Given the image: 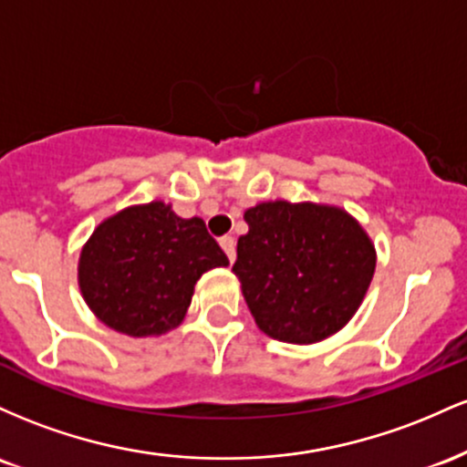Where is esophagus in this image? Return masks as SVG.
<instances>
[{
  "mask_svg": "<svg viewBox=\"0 0 467 467\" xmlns=\"http://www.w3.org/2000/svg\"><path fill=\"white\" fill-rule=\"evenodd\" d=\"M220 247H223L224 254H227L229 262L235 260V240L232 235H223V238H220Z\"/></svg>",
  "mask_w": 467,
  "mask_h": 467,
  "instance_id": "34e87169",
  "label": "esophagus"
}]
</instances>
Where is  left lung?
<instances>
[{
    "label": "left lung",
    "mask_w": 467,
    "mask_h": 467,
    "mask_svg": "<svg viewBox=\"0 0 467 467\" xmlns=\"http://www.w3.org/2000/svg\"><path fill=\"white\" fill-rule=\"evenodd\" d=\"M234 274L260 331L289 344L337 333L364 300L375 247L344 209L260 202L244 212Z\"/></svg>",
    "instance_id": "left-lung-1"
}]
</instances>
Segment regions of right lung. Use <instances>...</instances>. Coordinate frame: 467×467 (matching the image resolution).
Returning a JSON list of instances; mask_svg holds the SVG:
<instances>
[{"label": "right lung", "mask_w": 467, "mask_h": 467, "mask_svg": "<svg viewBox=\"0 0 467 467\" xmlns=\"http://www.w3.org/2000/svg\"><path fill=\"white\" fill-rule=\"evenodd\" d=\"M229 260L201 218L154 201L103 220L78 258L92 313L130 337L163 335L185 317L198 277Z\"/></svg>", "instance_id": "obj_1"}]
</instances>
